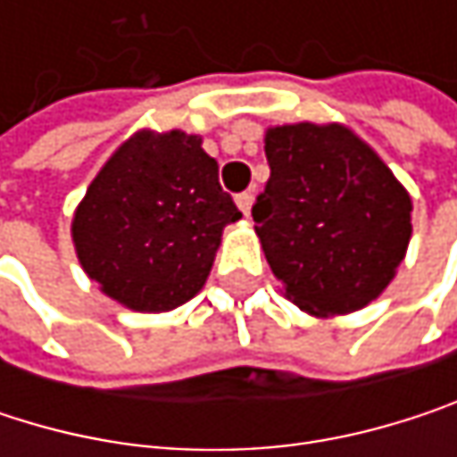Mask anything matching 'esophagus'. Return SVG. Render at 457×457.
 <instances>
[{
    "label": "esophagus",
    "instance_id": "obj_1",
    "mask_svg": "<svg viewBox=\"0 0 457 457\" xmlns=\"http://www.w3.org/2000/svg\"><path fill=\"white\" fill-rule=\"evenodd\" d=\"M235 204H237V209L248 217L251 204H253V193H248V190H245V193H237V195H235Z\"/></svg>",
    "mask_w": 457,
    "mask_h": 457
}]
</instances>
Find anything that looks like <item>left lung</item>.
<instances>
[{"mask_svg": "<svg viewBox=\"0 0 457 457\" xmlns=\"http://www.w3.org/2000/svg\"><path fill=\"white\" fill-rule=\"evenodd\" d=\"M270 179L251 209L286 296L346 315L395 278L411 240V195L346 127L291 124L264 137Z\"/></svg>", "mask_w": 457, "mask_h": 457, "instance_id": "left-lung-1", "label": "left lung"}]
</instances>
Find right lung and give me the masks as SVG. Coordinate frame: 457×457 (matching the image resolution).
Wrapping results in <instances>:
<instances>
[{
	"instance_id": "right-lung-1",
	"label": "right lung",
	"mask_w": 457,
	"mask_h": 457,
	"mask_svg": "<svg viewBox=\"0 0 457 457\" xmlns=\"http://www.w3.org/2000/svg\"><path fill=\"white\" fill-rule=\"evenodd\" d=\"M240 220L201 137L137 132L89 185L73 217L84 272L137 312H166L209 278L222 229Z\"/></svg>"
}]
</instances>
